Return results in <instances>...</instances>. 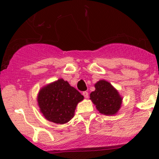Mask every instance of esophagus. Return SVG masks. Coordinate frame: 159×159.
<instances>
[{"mask_svg": "<svg viewBox=\"0 0 159 159\" xmlns=\"http://www.w3.org/2000/svg\"><path fill=\"white\" fill-rule=\"evenodd\" d=\"M82 94L84 95V97L85 98H89V92H88V91H84V92L82 93Z\"/></svg>", "mask_w": 159, "mask_h": 159, "instance_id": "obj_1", "label": "esophagus"}]
</instances>
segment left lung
Listing matches in <instances>:
<instances>
[{
  "mask_svg": "<svg viewBox=\"0 0 159 159\" xmlns=\"http://www.w3.org/2000/svg\"><path fill=\"white\" fill-rule=\"evenodd\" d=\"M95 90L90 94V99L99 113L105 115H116L121 108L122 97L118 90L105 80H100L94 84Z\"/></svg>",
  "mask_w": 159,
  "mask_h": 159,
  "instance_id": "obj_1",
  "label": "left lung"
}]
</instances>
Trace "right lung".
Here are the masks:
<instances>
[{"instance_id": "1", "label": "right lung", "mask_w": 159, "mask_h": 159, "mask_svg": "<svg viewBox=\"0 0 159 159\" xmlns=\"http://www.w3.org/2000/svg\"><path fill=\"white\" fill-rule=\"evenodd\" d=\"M84 96L63 78L51 82L40 89L38 105L48 121L63 125L75 115L76 107Z\"/></svg>"}]
</instances>
